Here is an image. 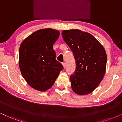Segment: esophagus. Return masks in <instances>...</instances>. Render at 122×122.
<instances>
[{
    "mask_svg": "<svg viewBox=\"0 0 122 122\" xmlns=\"http://www.w3.org/2000/svg\"><path fill=\"white\" fill-rule=\"evenodd\" d=\"M62 64L63 66H64V68H65V67H66V64H65V62H62Z\"/></svg>",
    "mask_w": 122,
    "mask_h": 122,
    "instance_id": "34e87169",
    "label": "esophagus"
}]
</instances>
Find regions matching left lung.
Listing matches in <instances>:
<instances>
[{"label":"left lung","mask_w":122,"mask_h":122,"mask_svg":"<svg viewBox=\"0 0 122 122\" xmlns=\"http://www.w3.org/2000/svg\"><path fill=\"white\" fill-rule=\"evenodd\" d=\"M63 39L73 53L76 69L70 79L75 93L85 95L96 88L105 73L107 56L93 35L78 29L64 30Z\"/></svg>","instance_id":"obj_1"}]
</instances>
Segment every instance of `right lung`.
<instances>
[{
  "mask_svg": "<svg viewBox=\"0 0 122 122\" xmlns=\"http://www.w3.org/2000/svg\"><path fill=\"white\" fill-rule=\"evenodd\" d=\"M59 31L41 29L31 34L20 45L19 66L22 76L34 89L46 91L50 89L63 70L56 60L53 46Z\"/></svg>",
  "mask_w": 122,
  "mask_h": 122,
  "instance_id": "obj_1",
  "label": "right lung"
}]
</instances>
